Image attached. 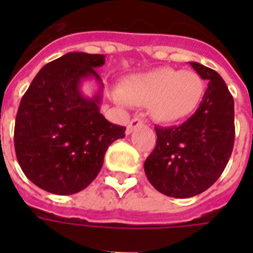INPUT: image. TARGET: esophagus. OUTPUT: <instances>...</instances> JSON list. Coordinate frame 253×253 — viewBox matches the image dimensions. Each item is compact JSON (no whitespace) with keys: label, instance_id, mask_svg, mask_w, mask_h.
<instances>
[{"label":"esophagus","instance_id":"esophagus-1","mask_svg":"<svg viewBox=\"0 0 253 253\" xmlns=\"http://www.w3.org/2000/svg\"><path fill=\"white\" fill-rule=\"evenodd\" d=\"M143 125H145V122H143L142 119H139V118H134V119H131V122L127 125L126 132L127 134H131L135 128H138V127H142Z\"/></svg>","mask_w":253,"mask_h":253}]
</instances>
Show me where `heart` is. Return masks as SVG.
Wrapping results in <instances>:
<instances>
[{
    "instance_id": "b5f03b06",
    "label": "heart",
    "mask_w": 253,
    "mask_h": 253,
    "mask_svg": "<svg viewBox=\"0 0 253 253\" xmlns=\"http://www.w3.org/2000/svg\"><path fill=\"white\" fill-rule=\"evenodd\" d=\"M205 84L198 73L159 67L127 77L121 88V97L135 105L150 104L156 121L173 123L190 116L201 103Z\"/></svg>"
}]
</instances>
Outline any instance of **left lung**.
<instances>
[{
  "label": "left lung",
  "mask_w": 253,
  "mask_h": 253,
  "mask_svg": "<svg viewBox=\"0 0 253 253\" xmlns=\"http://www.w3.org/2000/svg\"><path fill=\"white\" fill-rule=\"evenodd\" d=\"M190 65L209 81L199 108L180 126L156 127V148L143 165L150 184L172 198H191L211 187L234 143V101L226 84L210 67Z\"/></svg>",
  "instance_id": "1"
}]
</instances>
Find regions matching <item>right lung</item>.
<instances>
[{
    "label": "right lung",
    "instance_id": "add662e5",
    "mask_svg": "<svg viewBox=\"0 0 253 253\" xmlns=\"http://www.w3.org/2000/svg\"><path fill=\"white\" fill-rule=\"evenodd\" d=\"M101 54L67 52L47 63L32 80L20 103L14 149L24 175L42 190L72 195L96 179L111 143L126 127L100 114L103 81L94 69ZM93 79L98 90L85 96L81 86Z\"/></svg>",
    "mask_w": 253,
    "mask_h": 253
}]
</instances>
